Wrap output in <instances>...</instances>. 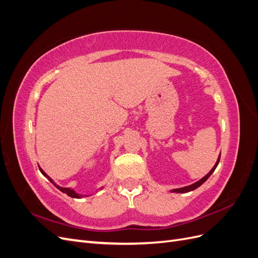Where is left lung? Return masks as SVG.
Listing matches in <instances>:
<instances>
[{
	"label": "left lung",
	"mask_w": 258,
	"mask_h": 258,
	"mask_svg": "<svg viewBox=\"0 0 258 258\" xmlns=\"http://www.w3.org/2000/svg\"><path fill=\"white\" fill-rule=\"evenodd\" d=\"M220 158H221V154H220V156H218V159H217V161H216V163L214 165V167L212 168V170L210 171V172L206 175V176H204L202 177L201 179H199L198 182H196V183H194V184H191V185H189V186H185V187H182V188H175V189H173V190H171L172 192H188V191H191V190H194V189H196V188H198V187L200 186V185H202L204 184L207 179L210 177V175L213 173V171L216 169V167H217V165H218V162H220Z\"/></svg>",
	"instance_id": "obj_1"
}]
</instances>
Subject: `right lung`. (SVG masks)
I'll return each instance as SVG.
<instances>
[{
    "label": "right lung",
    "mask_w": 258,
    "mask_h": 258,
    "mask_svg": "<svg viewBox=\"0 0 258 258\" xmlns=\"http://www.w3.org/2000/svg\"><path fill=\"white\" fill-rule=\"evenodd\" d=\"M40 171H41V172H42V174L44 175V176H46V177H47L48 179H49V181L54 185V186H56L57 187V188L59 189V190H61L62 192H64V194H67L68 195V196H70V197H72V198H81V197H83L82 196V195H79V194H76L73 189H71V188H64V187H60V186H58L57 184H54L53 182H52V179L47 175V174H46L45 172H44V171L40 168Z\"/></svg>",
    "instance_id": "obj_1"
}]
</instances>
